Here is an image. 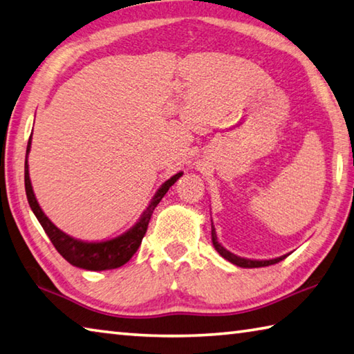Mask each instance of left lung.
<instances>
[{
	"mask_svg": "<svg viewBox=\"0 0 354 354\" xmlns=\"http://www.w3.org/2000/svg\"><path fill=\"white\" fill-rule=\"evenodd\" d=\"M212 243H214L215 249L218 250V254H220L223 259H226L227 261L234 263V265L240 266V268H263V266H269V265H275V263H279L281 260H285L286 255H281V257H277V259H272V260H249V259H241V257L235 255L232 252H229L227 249H224L220 243H218L216 240V234H215V227L212 226Z\"/></svg>",
	"mask_w": 354,
	"mask_h": 354,
	"instance_id": "obj_1",
	"label": "left lung"
}]
</instances>
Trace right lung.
I'll list each match as a JSON object with an SVG mask.
<instances>
[{
    "mask_svg": "<svg viewBox=\"0 0 354 354\" xmlns=\"http://www.w3.org/2000/svg\"><path fill=\"white\" fill-rule=\"evenodd\" d=\"M30 151V138L28 142V150H26V162H24V187L26 195H28V201L32 212H34L37 220L40 221L44 232L48 234L49 240L53 241L54 248L59 250V254L73 266L86 269V271H106V269H115L125 265L127 261H130L131 257L136 254L140 243H142L144 235L149 227L150 218L153 215L156 205L159 204L160 199L169 192V189L175 184L179 178L183 176V171L173 175L169 181H165L160 185L159 190L153 196V199L149 204V207L144 210V214L140 215L139 221L134 226L127 230L125 234H122L115 239L106 240V241H97V243H88L82 240H75L73 236L66 235L65 232L55 226L54 223H50L49 218L44 215L40 205L37 203V198L32 190L30 178H29V165H28V155Z\"/></svg>",
    "mask_w": 354,
    "mask_h": 354,
    "instance_id": "1",
    "label": "right lung"
}]
</instances>
